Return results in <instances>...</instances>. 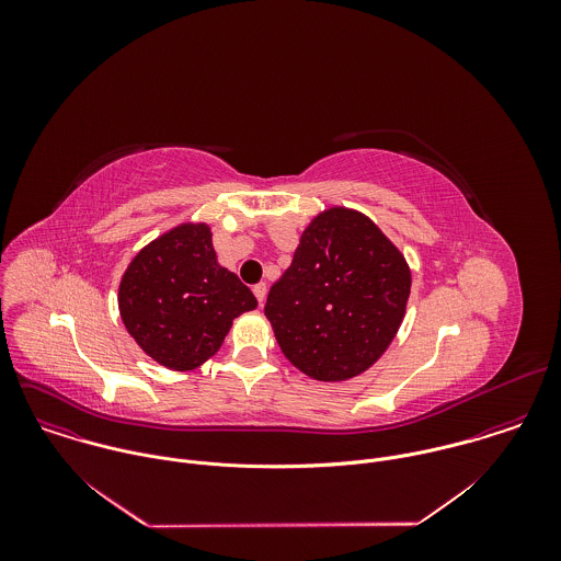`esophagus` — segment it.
<instances>
[{
    "label": "esophagus",
    "instance_id": "34e87169",
    "mask_svg": "<svg viewBox=\"0 0 561 561\" xmlns=\"http://www.w3.org/2000/svg\"><path fill=\"white\" fill-rule=\"evenodd\" d=\"M252 294L256 296V300H259V305L265 300V296H267V285L265 283H256L254 287H252Z\"/></svg>",
    "mask_w": 561,
    "mask_h": 561
}]
</instances>
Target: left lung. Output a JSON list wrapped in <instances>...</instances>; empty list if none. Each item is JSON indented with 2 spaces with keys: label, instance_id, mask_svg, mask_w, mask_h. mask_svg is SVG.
Wrapping results in <instances>:
<instances>
[{
  "label": "left lung",
  "instance_id": "8db88e82",
  "mask_svg": "<svg viewBox=\"0 0 561 561\" xmlns=\"http://www.w3.org/2000/svg\"><path fill=\"white\" fill-rule=\"evenodd\" d=\"M410 296L400 250L363 214L334 207L302 233L272 285L265 318L307 376L336 382L369 369L393 341Z\"/></svg>",
  "mask_w": 561,
  "mask_h": 561
}]
</instances>
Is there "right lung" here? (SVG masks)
Segmentation results:
<instances>
[{
    "mask_svg": "<svg viewBox=\"0 0 561 561\" xmlns=\"http://www.w3.org/2000/svg\"><path fill=\"white\" fill-rule=\"evenodd\" d=\"M118 307L125 328L151 358L185 371L220 350L233 320L252 311L256 298L218 265L207 225H181L129 263Z\"/></svg>",
    "mask_w": 561,
    "mask_h": 561,
    "instance_id": "obj_1",
    "label": "right lung"
}]
</instances>
